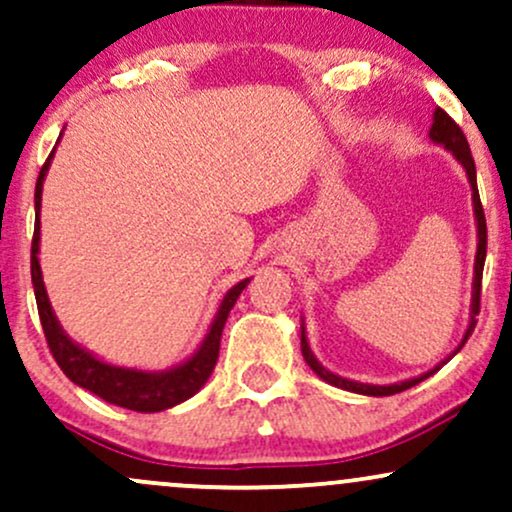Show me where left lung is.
Wrapping results in <instances>:
<instances>
[{
  "instance_id": "obj_1",
  "label": "left lung",
  "mask_w": 512,
  "mask_h": 512,
  "mask_svg": "<svg viewBox=\"0 0 512 512\" xmlns=\"http://www.w3.org/2000/svg\"><path fill=\"white\" fill-rule=\"evenodd\" d=\"M428 139H431L433 144L443 146L445 151H450V154L455 156V161L460 163V166L464 168V173H467L469 187H472L474 221H477V255H474L472 303H469L467 330H464L460 344L455 346V351L445 356L443 361L438 363V366H433L431 370H426V373L416 375V378H409V380H399V383H390V385H370V383H358V380L342 378V375L332 373V370H327L325 366H322V363L315 358L313 349H310V344H308V334H305V322H301V351H303L305 363H308V366L313 368V373L317 375V378H322V380H325V383L339 387V390L356 392V395H368V397H387V395H397V392L409 390V387L419 385L421 380L431 378L433 373H438V370L443 368L445 363H448L450 358L462 349L464 342H467V339H469V334L474 332V325H477L479 296H481V272H484V260H486V219H484V209H481V199H479V190H477V168H474V158H472V151H469L467 137H464L462 129L450 120V115L443 113V110H440V108H436V113H433V125H431V129H428Z\"/></svg>"
}]
</instances>
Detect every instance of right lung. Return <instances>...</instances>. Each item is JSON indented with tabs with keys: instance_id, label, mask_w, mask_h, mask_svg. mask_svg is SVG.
<instances>
[{
	"instance_id": "add662e5",
	"label": "right lung",
	"mask_w": 512,
	"mask_h": 512,
	"mask_svg": "<svg viewBox=\"0 0 512 512\" xmlns=\"http://www.w3.org/2000/svg\"><path fill=\"white\" fill-rule=\"evenodd\" d=\"M57 144H60V139H57ZM52 156H55V149H52L45 166L40 168L38 182H35V231L31 245V279L45 339H48V346L52 356H55L57 366L62 368V373L67 375L74 385L84 387V390L93 392V395L105 399V402L115 404V407L144 411V414L170 409L175 407V404L185 402V399L195 397L204 387V383H207L211 370L216 366L221 346V332L228 320V313H231V308L236 305L238 296L243 293L245 286L250 284L252 276L250 279L238 281L233 289L226 291V296L221 298L219 310H216L204 339L185 361L178 363V366L166 370H142L129 366H115V363L103 361V358H98L93 351H88L86 346L76 344L74 339L62 330L60 320H57L55 310H52L48 291H45L43 269H40L38 260L40 202H43V182L50 170Z\"/></svg>"
}]
</instances>
